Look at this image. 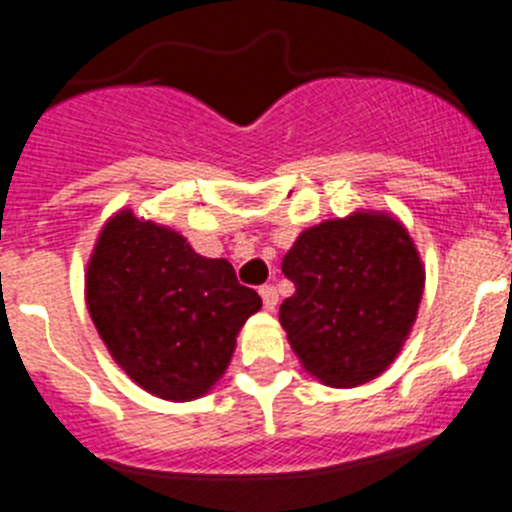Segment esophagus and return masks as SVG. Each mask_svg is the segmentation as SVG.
<instances>
[{
    "instance_id": "1",
    "label": "esophagus",
    "mask_w": 512,
    "mask_h": 512,
    "mask_svg": "<svg viewBox=\"0 0 512 512\" xmlns=\"http://www.w3.org/2000/svg\"><path fill=\"white\" fill-rule=\"evenodd\" d=\"M259 295H261V300H264L266 310H274V307H277V302H279L277 287H271V284H264V287L259 289Z\"/></svg>"
}]
</instances>
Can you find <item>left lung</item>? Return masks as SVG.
Here are the masks:
<instances>
[{
    "label": "left lung",
    "mask_w": 512,
    "mask_h": 512,
    "mask_svg": "<svg viewBox=\"0 0 512 512\" xmlns=\"http://www.w3.org/2000/svg\"><path fill=\"white\" fill-rule=\"evenodd\" d=\"M295 295L279 307L289 346L312 377L356 387L392 364L423 297L408 230L374 212L305 230L282 261Z\"/></svg>",
    "instance_id": "8db88e82"
}]
</instances>
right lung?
<instances>
[{"instance_id":"1","label":"right lung","mask_w":512,"mask_h":512,"mask_svg":"<svg viewBox=\"0 0 512 512\" xmlns=\"http://www.w3.org/2000/svg\"><path fill=\"white\" fill-rule=\"evenodd\" d=\"M99 336L130 379L164 400L205 395L225 372L241 325L261 307L225 259L120 212L104 225L87 269Z\"/></svg>"}]
</instances>
